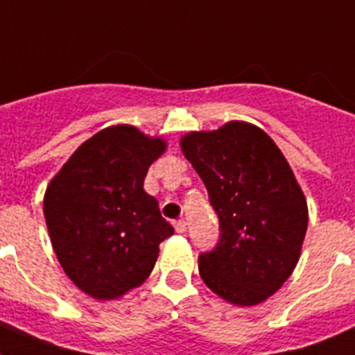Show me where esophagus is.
Returning <instances> with one entry per match:
<instances>
[{
    "label": "esophagus",
    "instance_id": "obj_1",
    "mask_svg": "<svg viewBox=\"0 0 355 355\" xmlns=\"http://www.w3.org/2000/svg\"><path fill=\"white\" fill-rule=\"evenodd\" d=\"M174 229H175V233H180V234L187 233V222L184 220L174 222Z\"/></svg>",
    "mask_w": 355,
    "mask_h": 355
}]
</instances>
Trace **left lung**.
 Here are the masks:
<instances>
[{"label":"left lung","instance_id":"left-lung-1","mask_svg":"<svg viewBox=\"0 0 355 355\" xmlns=\"http://www.w3.org/2000/svg\"><path fill=\"white\" fill-rule=\"evenodd\" d=\"M181 149L208 190L220 240L199 256L206 286L236 306H256L286 283L300 258L307 202L274 140L249 122L192 131Z\"/></svg>","mask_w":355,"mask_h":355}]
</instances>
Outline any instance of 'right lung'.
Instances as JSON below:
<instances>
[{"mask_svg":"<svg viewBox=\"0 0 355 355\" xmlns=\"http://www.w3.org/2000/svg\"><path fill=\"white\" fill-rule=\"evenodd\" d=\"M167 149L130 124L81 144L51 180L44 216L65 275L97 300H114L149 277L159 243L174 234L144 190L150 163Z\"/></svg>","mask_w":355,"mask_h":355,"instance_id":"add662e5","label":"right lung"}]
</instances>
